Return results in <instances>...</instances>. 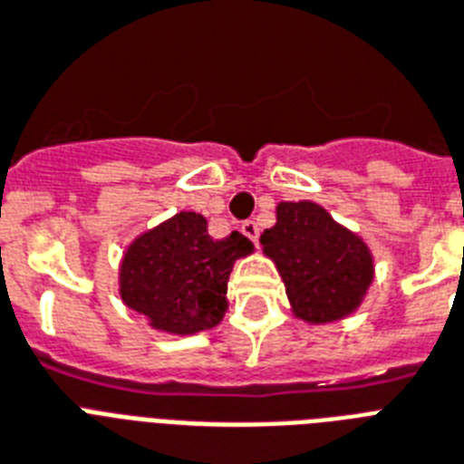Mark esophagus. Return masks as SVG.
<instances>
[{
  "instance_id": "34e87169",
  "label": "esophagus",
  "mask_w": 464,
  "mask_h": 464,
  "mask_svg": "<svg viewBox=\"0 0 464 464\" xmlns=\"http://www.w3.org/2000/svg\"><path fill=\"white\" fill-rule=\"evenodd\" d=\"M240 231L246 233L247 238L253 240V243H257V240H260V226L255 224V221H246V224L240 226Z\"/></svg>"
}]
</instances>
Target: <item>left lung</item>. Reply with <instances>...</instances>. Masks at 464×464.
<instances>
[{"label": "left lung", "mask_w": 464, "mask_h": 464, "mask_svg": "<svg viewBox=\"0 0 464 464\" xmlns=\"http://www.w3.org/2000/svg\"><path fill=\"white\" fill-rule=\"evenodd\" d=\"M260 243L276 265L294 315L308 324L349 317L373 284V253L366 240L310 199L276 204V224L265 228Z\"/></svg>", "instance_id": "left-lung-1"}]
</instances>
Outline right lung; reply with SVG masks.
<instances>
[{
	"instance_id": "obj_1",
	"label": "right lung",
	"mask_w": 464,
	"mask_h": 464,
	"mask_svg": "<svg viewBox=\"0 0 464 464\" xmlns=\"http://www.w3.org/2000/svg\"><path fill=\"white\" fill-rule=\"evenodd\" d=\"M253 250L243 233L217 240L202 214L178 211L127 246L118 269L120 298L156 332L188 337L211 330L228 308L233 265Z\"/></svg>"
}]
</instances>
